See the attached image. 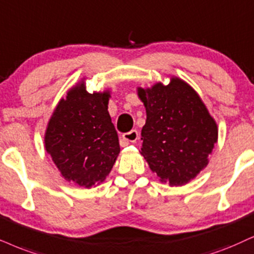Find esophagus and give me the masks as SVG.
Returning <instances> with one entry per match:
<instances>
[{
  "instance_id": "34e87169",
  "label": "esophagus",
  "mask_w": 254,
  "mask_h": 254,
  "mask_svg": "<svg viewBox=\"0 0 254 254\" xmlns=\"http://www.w3.org/2000/svg\"><path fill=\"white\" fill-rule=\"evenodd\" d=\"M123 140H125L127 143H134L138 139V131L137 130H131L129 132L124 133L123 136Z\"/></svg>"
}]
</instances>
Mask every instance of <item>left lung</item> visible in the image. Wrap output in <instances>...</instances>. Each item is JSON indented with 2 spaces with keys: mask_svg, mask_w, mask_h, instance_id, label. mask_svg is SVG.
Wrapping results in <instances>:
<instances>
[{
  "mask_svg": "<svg viewBox=\"0 0 254 254\" xmlns=\"http://www.w3.org/2000/svg\"><path fill=\"white\" fill-rule=\"evenodd\" d=\"M146 110L142 155L151 171L170 186L188 184L208 164L218 140L216 121L188 83L171 77L168 85L138 88Z\"/></svg>",
  "mask_w": 254,
  "mask_h": 254,
  "instance_id": "left-lung-1",
  "label": "left lung"
}]
</instances>
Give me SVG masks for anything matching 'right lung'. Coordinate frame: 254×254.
<instances>
[{"instance_id":"1","label":"right lung","mask_w":254,"mask_h":254,"mask_svg":"<svg viewBox=\"0 0 254 254\" xmlns=\"http://www.w3.org/2000/svg\"><path fill=\"white\" fill-rule=\"evenodd\" d=\"M109 98L110 91L89 94L82 81L54 110L44 145L65 181L89 189L110 173L121 147Z\"/></svg>"}]
</instances>
